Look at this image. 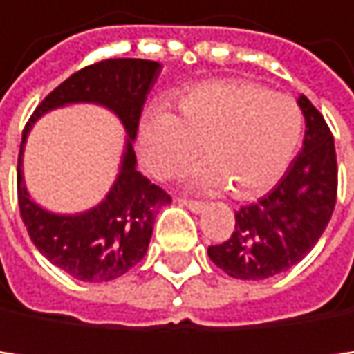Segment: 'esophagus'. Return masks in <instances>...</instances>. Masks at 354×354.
I'll list each match as a JSON object with an SVG mask.
<instances>
[{"mask_svg":"<svg viewBox=\"0 0 354 354\" xmlns=\"http://www.w3.org/2000/svg\"><path fill=\"white\" fill-rule=\"evenodd\" d=\"M178 201L183 203V206H187L189 210H193V212H201L203 206H206L203 201H199V199H189V197H180Z\"/></svg>","mask_w":354,"mask_h":354,"instance_id":"esophagus-1","label":"esophagus"}]
</instances>
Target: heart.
<instances>
[{"label": "heart", "instance_id": "b5f03b06", "mask_svg": "<svg viewBox=\"0 0 354 354\" xmlns=\"http://www.w3.org/2000/svg\"><path fill=\"white\" fill-rule=\"evenodd\" d=\"M178 116L151 110L140 127V155L153 176L167 180L187 169L206 146L210 163L195 174L203 189L254 197L289 167L301 136L297 104L282 93L244 82L208 80L191 86Z\"/></svg>", "mask_w": 354, "mask_h": 354}]
</instances>
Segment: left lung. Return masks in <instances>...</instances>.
Segmentation results:
<instances>
[{
  "instance_id": "left-lung-1",
  "label": "left lung",
  "mask_w": 354,
  "mask_h": 354,
  "mask_svg": "<svg viewBox=\"0 0 354 354\" xmlns=\"http://www.w3.org/2000/svg\"><path fill=\"white\" fill-rule=\"evenodd\" d=\"M297 104L306 118L301 153L266 197L236 212L229 240L208 246L212 263L231 278L263 280L293 268L315 248L333 214L337 197L333 136L306 95Z\"/></svg>"
}]
</instances>
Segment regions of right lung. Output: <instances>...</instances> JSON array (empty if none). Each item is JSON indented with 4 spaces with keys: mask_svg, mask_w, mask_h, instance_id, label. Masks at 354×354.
<instances>
[{
    "mask_svg": "<svg viewBox=\"0 0 354 354\" xmlns=\"http://www.w3.org/2000/svg\"><path fill=\"white\" fill-rule=\"evenodd\" d=\"M161 65L146 59H104L86 65L63 80L27 120L19 167L17 191L21 218L31 242L46 259L84 282H108L123 276L148 250L153 225L161 206L171 199L136 169V140L146 95L155 84ZM78 101H93L110 107L128 129V151L115 187L106 199L88 213L63 217L53 215L28 197L22 183V146L30 125L44 111Z\"/></svg>",
    "mask_w": 354,
    "mask_h": 354,
    "instance_id": "right-lung-1",
    "label": "right lung"
}]
</instances>
